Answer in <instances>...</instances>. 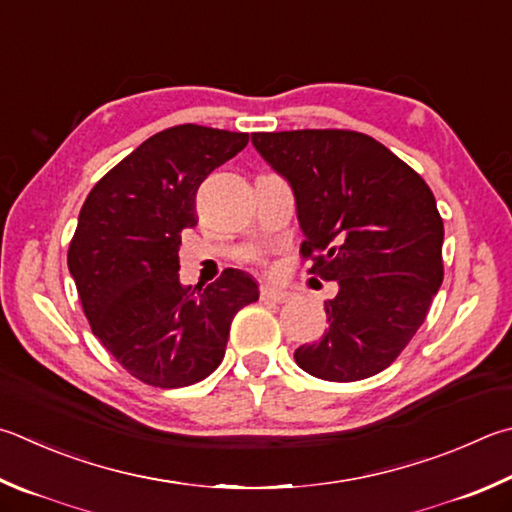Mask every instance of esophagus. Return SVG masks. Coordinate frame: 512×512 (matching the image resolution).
<instances>
[{
    "mask_svg": "<svg viewBox=\"0 0 512 512\" xmlns=\"http://www.w3.org/2000/svg\"><path fill=\"white\" fill-rule=\"evenodd\" d=\"M259 295H262L264 302H275V304H284L291 300V293L282 291V288H273V286H264L262 291H259Z\"/></svg>",
    "mask_w": 512,
    "mask_h": 512,
    "instance_id": "34e87169",
    "label": "esophagus"
}]
</instances>
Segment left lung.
<instances>
[{
  "instance_id": "left-lung-1",
  "label": "left lung",
  "mask_w": 512,
  "mask_h": 512,
  "mask_svg": "<svg viewBox=\"0 0 512 512\" xmlns=\"http://www.w3.org/2000/svg\"><path fill=\"white\" fill-rule=\"evenodd\" d=\"M255 150L291 183L300 253L338 282L329 329L295 349L306 374L353 383L392 365L443 282V219L427 183L376 138L349 129L259 132Z\"/></svg>"
}]
</instances>
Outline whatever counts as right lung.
<instances>
[{
    "instance_id": "obj_1",
    "label": "right lung",
    "mask_w": 512,
    "mask_h": 512,
    "mask_svg": "<svg viewBox=\"0 0 512 512\" xmlns=\"http://www.w3.org/2000/svg\"><path fill=\"white\" fill-rule=\"evenodd\" d=\"M248 145V134L176 125L102 176L80 210L67 264L94 336L145 385L208 378L226 353L239 309L259 300L253 277L226 268L217 282H179L181 230L197 226L203 179Z\"/></svg>"
}]
</instances>
